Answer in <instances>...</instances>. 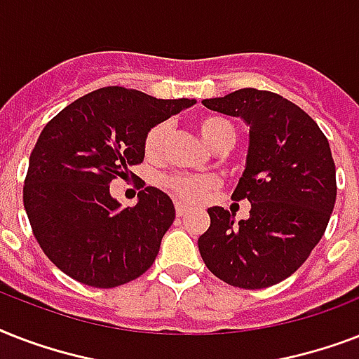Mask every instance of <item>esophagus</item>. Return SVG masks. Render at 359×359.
I'll return each instance as SVG.
<instances>
[{
    "instance_id": "obj_1",
    "label": "esophagus",
    "mask_w": 359,
    "mask_h": 359,
    "mask_svg": "<svg viewBox=\"0 0 359 359\" xmlns=\"http://www.w3.org/2000/svg\"><path fill=\"white\" fill-rule=\"evenodd\" d=\"M175 208H177V216H179V218H182V216H186V214H188V207H184L182 203H177V205H175Z\"/></svg>"
}]
</instances>
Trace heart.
<instances>
[{
  "label": "heart",
  "instance_id": "obj_1",
  "mask_svg": "<svg viewBox=\"0 0 359 359\" xmlns=\"http://www.w3.org/2000/svg\"><path fill=\"white\" fill-rule=\"evenodd\" d=\"M196 128L205 143L214 151H225L235 143L236 132L229 119L219 115H201L196 119ZM169 137V126L160 123L149 130L145 137V154L147 158H160L165 151ZM219 179L214 175H186L179 173L169 177L168 186L175 196L184 201L197 203L218 188Z\"/></svg>",
  "mask_w": 359,
  "mask_h": 359
}]
</instances>
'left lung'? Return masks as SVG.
<instances>
[{"instance_id":"obj_1","label":"left lung","mask_w":359,"mask_h":359,"mask_svg":"<svg viewBox=\"0 0 359 359\" xmlns=\"http://www.w3.org/2000/svg\"><path fill=\"white\" fill-rule=\"evenodd\" d=\"M203 104L250 128L233 199H248L251 210L236 222L229 210L208 208L199 253L225 283L266 289L292 276L328 227L337 196L330 143L304 109L276 93L245 87Z\"/></svg>"}]
</instances>
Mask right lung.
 <instances>
[{
  "instance_id": "obj_1",
  "label": "right lung",
  "mask_w": 359,
  "mask_h": 359,
  "mask_svg": "<svg viewBox=\"0 0 359 359\" xmlns=\"http://www.w3.org/2000/svg\"><path fill=\"white\" fill-rule=\"evenodd\" d=\"M196 104L102 87L59 111L36 140L24 208L36 242L55 266L89 287L111 289L152 266L175 219L168 194L147 186L135 207L111 194L143 162L149 130Z\"/></svg>"
}]
</instances>
